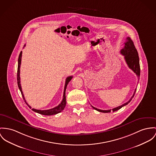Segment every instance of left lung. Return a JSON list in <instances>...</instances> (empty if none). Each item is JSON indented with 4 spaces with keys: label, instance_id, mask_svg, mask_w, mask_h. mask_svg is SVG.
Wrapping results in <instances>:
<instances>
[{
    "label": "left lung",
    "instance_id": "1",
    "mask_svg": "<svg viewBox=\"0 0 156 156\" xmlns=\"http://www.w3.org/2000/svg\"><path fill=\"white\" fill-rule=\"evenodd\" d=\"M124 44H125V46L123 48L121 49L120 53L124 56L125 59V61H126L128 67L131 69H132L134 73H136V75L138 77V80H139V78L140 76V59H139L138 51L134 46L133 41L131 39L130 37L126 38V41ZM136 91V88H135L133 96L131 97V98L128 102L124 103L123 105L119 106L117 108H114L112 110L110 109V110H104L97 108L92 106H91L96 110H97L100 112H103V113H109L111 112V110H112L113 112L117 111L122 108L123 106L127 105L132 100V98L135 95Z\"/></svg>",
    "mask_w": 156,
    "mask_h": 156
}]
</instances>
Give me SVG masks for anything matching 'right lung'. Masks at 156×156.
Wrapping results in <instances>:
<instances>
[{
    "label": "right lung",
    "mask_w": 156,
    "mask_h": 156,
    "mask_svg": "<svg viewBox=\"0 0 156 156\" xmlns=\"http://www.w3.org/2000/svg\"><path fill=\"white\" fill-rule=\"evenodd\" d=\"M22 51L20 52V56H19V58H18V71H17V83L19 87V89L21 93L22 96L24 98V101L25 102V103L27 105V106L31 108V107L28 105V104L26 102V100H25V97H24V94H23V92L22 91V88H21V82H20V66H21V58H22ZM72 76H70L66 78V81H65V88H64V91H63V99L62 102L60 104L55 107V108H51V109H48V110H37L35 108H32V110H33L34 112H35L36 113H38L39 114L41 115H47V116H50V115H56L58 114L59 113L61 112L66 106V96H65V92H66V89L67 87V85L68 83H69V81L71 80L72 78Z\"/></svg>",
    "instance_id": "add662e5"
}]
</instances>
